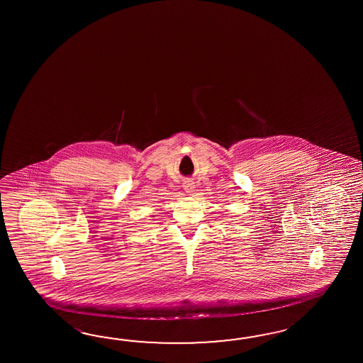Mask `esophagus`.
I'll return each mask as SVG.
<instances>
[{
  "label": "esophagus",
  "instance_id": "obj_1",
  "mask_svg": "<svg viewBox=\"0 0 363 363\" xmlns=\"http://www.w3.org/2000/svg\"><path fill=\"white\" fill-rule=\"evenodd\" d=\"M184 189L186 193H192L193 189H194V184H193V182H185Z\"/></svg>",
  "mask_w": 363,
  "mask_h": 363
}]
</instances>
